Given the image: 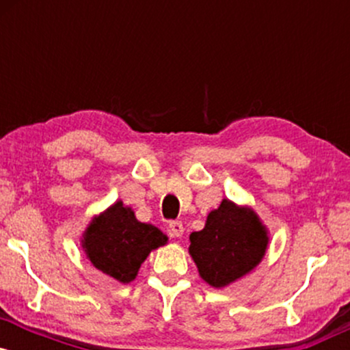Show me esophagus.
Masks as SVG:
<instances>
[{
	"label": "esophagus",
	"mask_w": 350,
	"mask_h": 350,
	"mask_svg": "<svg viewBox=\"0 0 350 350\" xmlns=\"http://www.w3.org/2000/svg\"><path fill=\"white\" fill-rule=\"evenodd\" d=\"M170 232L172 237H183L184 234L183 222H179V220H172V222H170Z\"/></svg>",
	"instance_id": "1"
}]
</instances>
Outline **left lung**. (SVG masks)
<instances>
[{
	"label": "left lung",
	"mask_w": 350,
	"mask_h": 350,
	"mask_svg": "<svg viewBox=\"0 0 350 350\" xmlns=\"http://www.w3.org/2000/svg\"><path fill=\"white\" fill-rule=\"evenodd\" d=\"M189 255L208 286L226 288L258 267L267 253L268 228L250 206L222 199L202 230L189 235Z\"/></svg>",
	"instance_id": "1"
}]
</instances>
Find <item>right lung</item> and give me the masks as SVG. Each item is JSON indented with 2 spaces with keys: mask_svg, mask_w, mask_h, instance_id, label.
Instances as JSON below:
<instances>
[{
  "mask_svg": "<svg viewBox=\"0 0 350 350\" xmlns=\"http://www.w3.org/2000/svg\"><path fill=\"white\" fill-rule=\"evenodd\" d=\"M166 243L167 235L151 224L139 222L133 208L122 200L92 217L80 237L90 263L123 284L131 283L148 255Z\"/></svg>",
  "mask_w": 350,
  "mask_h": 350,
  "instance_id": "right-lung-1",
  "label": "right lung"
}]
</instances>
